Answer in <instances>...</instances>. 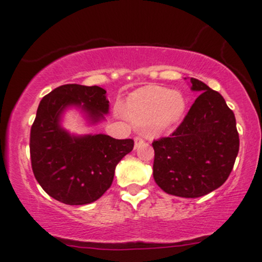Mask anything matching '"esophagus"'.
<instances>
[{
  "mask_svg": "<svg viewBox=\"0 0 262 262\" xmlns=\"http://www.w3.org/2000/svg\"><path fill=\"white\" fill-rule=\"evenodd\" d=\"M134 141H135V146H138V145L141 144L144 141V139L141 137H135L134 138Z\"/></svg>",
  "mask_w": 262,
  "mask_h": 262,
  "instance_id": "34e87169",
  "label": "esophagus"
}]
</instances>
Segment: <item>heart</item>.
Instances as JSON below:
<instances>
[{
  "instance_id": "b5f03b06",
  "label": "heart",
  "mask_w": 262,
  "mask_h": 262,
  "mask_svg": "<svg viewBox=\"0 0 262 262\" xmlns=\"http://www.w3.org/2000/svg\"><path fill=\"white\" fill-rule=\"evenodd\" d=\"M185 108L187 101L182 93L150 85L132 94L123 112L134 124L161 133L181 121Z\"/></svg>"
}]
</instances>
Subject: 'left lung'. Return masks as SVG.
Masks as SVG:
<instances>
[{"label":"left lung","instance_id":"left-lung-1","mask_svg":"<svg viewBox=\"0 0 262 262\" xmlns=\"http://www.w3.org/2000/svg\"><path fill=\"white\" fill-rule=\"evenodd\" d=\"M199 91L184 119L169 137L154 140V179L167 194L199 198L220 188L239 151L234 113L220 93L190 78Z\"/></svg>","mask_w":262,"mask_h":262}]
</instances>
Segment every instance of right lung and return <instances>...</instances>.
Masks as SVG:
<instances>
[{"mask_svg": "<svg viewBox=\"0 0 262 262\" xmlns=\"http://www.w3.org/2000/svg\"><path fill=\"white\" fill-rule=\"evenodd\" d=\"M102 88L66 84L40 101L30 129V159L34 176L53 199L67 205L94 203L111 187L116 166L134 147L133 139L95 134L75 137L61 127V116L78 106L93 123L108 113Z\"/></svg>", "mask_w": 262, "mask_h": 262, "instance_id": "obj_1", "label": "right lung"}]
</instances>
